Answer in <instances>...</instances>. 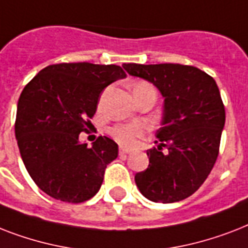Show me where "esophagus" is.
Instances as JSON below:
<instances>
[{"label": "esophagus", "instance_id": "esophagus-1", "mask_svg": "<svg viewBox=\"0 0 248 248\" xmlns=\"http://www.w3.org/2000/svg\"><path fill=\"white\" fill-rule=\"evenodd\" d=\"M130 152H131V149H128V148H124V147H121V148H120V155H128Z\"/></svg>", "mask_w": 248, "mask_h": 248}]
</instances>
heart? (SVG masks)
Instances as JSON below:
<instances>
[{
	"label": "heart",
	"mask_w": 248,
	"mask_h": 248,
	"mask_svg": "<svg viewBox=\"0 0 248 248\" xmlns=\"http://www.w3.org/2000/svg\"><path fill=\"white\" fill-rule=\"evenodd\" d=\"M143 87H152V86L147 82H138L135 85V89H143ZM147 132L148 126L139 121L128 122V124H118L109 130V134L112 135L113 139L117 140L121 145L128 148L136 145L139 139L145 136Z\"/></svg>",
	"instance_id": "1"
}]
</instances>
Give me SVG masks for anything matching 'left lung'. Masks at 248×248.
Masks as SVG:
<instances>
[{
  "label": "left lung",
  "mask_w": 248,
  "mask_h": 248,
  "mask_svg": "<svg viewBox=\"0 0 248 248\" xmlns=\"http://www.w3.org/2000/svg\"><path fill=\"white\" fill-rule=\"evenodd\" d=\"M124 68L153 83L165 97L158 145L147 151L149 166L136 173V185L153 202L185 200L203 184L219 155L225 124L219 87L211 76L192 65L130 63Z\"/></svg>",
  "instance_id": "1"
}]
</instances>
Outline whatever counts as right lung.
I'll return each mask as SVG.
<instances>
[{
	"label": "right lung",
	"mask_w": 248,
	"mask_h": 248,
	"mask_svg": "<svg viewBox=\"0 0 248 248\" xmlns=\"http://www.w3.org/2000/svg\"><path fill=\"white\" fill-rule=\"evenodd\" d=\"M124 77L114 64L60 63L27 83L17 101L15 136L25 169L42 192L69 203L99 192L118 145L99 136L89 148L78 138L91 124L103 90Z\"/></svg>",
	"instance_id": "1"
}]
</instances>
